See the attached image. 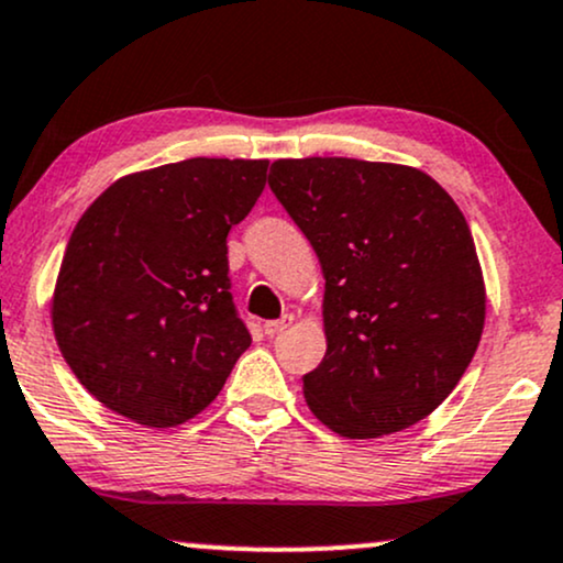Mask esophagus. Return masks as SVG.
<instances>
[{
  "label": "esophagus",
  "instance_id": "34e87169",
  "mask_svg": "<svg viewBox=\"0 0 563 563\" xmlns=\"http://www.w3.org/2000/svg\"><path fill=\"white\" fill-rule=\"evenodd\" d=\"M290 324H294V314H283L280 320H273V322H264V335L267 338H275V335H280V333H286V330L290 328Z\"/></svg>",
  "mask_w": 563,
  "mask_h": 563
}]
</instances>
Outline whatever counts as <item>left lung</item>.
I'll use <instances>...</instances> for the list:
<instances>
[{
	"mask_svg": "<svg viewBox=\"0 0 563 563\" xmlns=\"http://www.w3.org/2000/svg\"><path fill=\"white\" fill-rule=\"evenodd\" d=\"M269 188L324 275L328 351L303 375L311 415L343 438L417 424L456 388L485 324V280L462 209L417 167L277 159Z\"/></svg>",
	"mask_w": 563,
	"mask_h": 563,
	"instance_id": "obj_1",
	"label": "left lung"
}]
</instances>
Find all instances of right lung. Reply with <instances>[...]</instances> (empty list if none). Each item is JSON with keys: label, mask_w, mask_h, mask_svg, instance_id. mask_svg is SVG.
Returning <instances> with one entry per match:
<instances>
[{"label": "right lung", "mask_w": 563, "mask_h": 563, "mask_svg": "<svg viewBox=\"0 0 563 563\" xmlns=\"http://www.w3.org/2000/svg\"><path fill=\"white\" fill-rule=\"evenodd\" d=\"M267 159L194 157L114 180L67 241L52 296L57 346L120 417L178 428L252 346L233 307L228 233L252 212Z\"/></svg>", "instance_id": "add662e5"}]
</instances>
